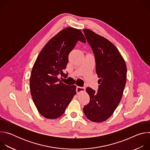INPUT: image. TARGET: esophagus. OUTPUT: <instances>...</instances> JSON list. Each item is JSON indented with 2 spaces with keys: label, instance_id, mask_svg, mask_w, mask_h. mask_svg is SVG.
Masks as SVG:
<instances>
[{
  "label": "esophagus",
  "instance_id": "34e87169",
  "mask_svg": "<svg viewBox=\"0 0 150 150\" xmlns=\"http://www.w3.org/2000/svg\"><path fill=\"white\" fill-rule=\"evenodd\" d=\"M76 91L77 94H79L81 92L85 91V88L83 87H77Z\"/></svg>",
  "mask_w": 150,
  "mask_h": 150
}]
</instances>
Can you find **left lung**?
<instances>
[{
    "label": "left lung",
    "instance_id": "1",
    "mask_svg": "<svg viewBox=\"0 0 150 150\" xmlns=\"http://www.w3.org/2000/svg\"><path fill=\"white\" fill-rule=\"evenodd\" d=\"M83 31L94 54L100 78L97 93L90 87L86 88L90 100L83 111L90 120L101 122L113 115L120 101L126 81V65L118 49L109 40L89 29Z\"/></svg>",
    "mask_w": 150,
    "mask_h": 150
}]
</instances>
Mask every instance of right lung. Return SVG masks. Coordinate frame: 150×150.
<instances>
[{"mask_svg":"<svg viewBox=\"0 0 150 150\" xmlns=\"http://www.w3.org/2000/svg\"><path fill=\"white\" fill-rule=\"evenodd\" d=\"M78 41L86 42L81 30L64 28L52 38L40 52L32 69L30 86L33 100L43 117L54 119L61 116L76 94L75 85L63 83L68 55Z\"/></svg>","mask_w":150,"mask_h":150,"instance_id":"1","label":"right lung"}]
</instances>
